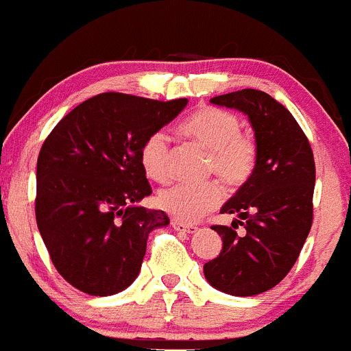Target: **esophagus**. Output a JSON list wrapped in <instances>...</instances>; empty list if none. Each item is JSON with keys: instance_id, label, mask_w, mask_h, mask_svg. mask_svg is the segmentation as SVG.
I'll return each instance as SVG.
<instances>
[{"instance_id": "esophagus-1", "label": "esophagus", "mask_w": 351, "mask_h": 351, "mask_svg": "<svg viewBox=\"0 0 351 351\" xmlns=\"http://www.w3.org/2000/svg\"><path fill=\"white\" fill-rule=\"evenodd\" d=\"M172 228L176 229V231L188 232V234H193V232H196V231H198V228H196V226H193V223H184V222H179V220H176V219L172 220Z\"/></svg>"}]
</instances>
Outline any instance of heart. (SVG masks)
Wrapping results in <instances>:
<instances>
[{
    "label": "heart",
    "instance_id": "obj_1",
    "mask_svg": "<svg viewBox=\"0 0 351 351\" xmlns=\"http://www.w3.org/2000/svg\"><path fill=\"white\" fill-rule=\"evenodd\" d=\"M179 129L189 139L210 149L208 172L220 176L229 186H243L253 176L258 162L256 141L241 131L238 115L215 106H202L189 113ZM145 173L156 182L172 178L170 139L163 131L146 136L139 149ZM223 202V188L219 181L202 184H173L158 196L162 210L179 222H196Z\"/></svg>",
    "mask_w": 351,
    "mask_h": 351
}]
</instances>
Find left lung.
<instances>
[{
    "mask_svg": "<svg viewBox=\"0 0 351 351\" xmlns=\"http://www.w3.org/2000/svg\"><path fill=\"white\" fill-rule=\"evenodd\" d=\"M210 101L248 115L258 162L252 178L220 210L238 213L241 220L232 228L212 226L222 236V250L203 272L219 291L260 295L286 278L312 228L313 153L295 117L267 93L241 89ZM238 223L245 226V237L235 232Z\"/></svg>",
    "mask_w": 351,
    "mask_h": 351,
    "instance_id": "obj_1",
    "label": "left lung"
}]
</instances>
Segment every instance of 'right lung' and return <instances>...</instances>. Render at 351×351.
<instances>
[{"label":"right lung","instance_id":"obj_1","mask_svg":"<svg viewBox=\"0 0 351 351\" xmlns=\"http://www.w3.org/2000/svg\"><path fill=\"white\" fill-rule=\"evenodd\" d=\"M186 105L101 93L66 113L43 143L36 222L55 269L79 291L115 295L138 278L148 234L169 223L162 210L136 206L152 195L139 149Z\"/></svg>","mask_w":351,"mask_h":351}]
</instances>
